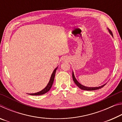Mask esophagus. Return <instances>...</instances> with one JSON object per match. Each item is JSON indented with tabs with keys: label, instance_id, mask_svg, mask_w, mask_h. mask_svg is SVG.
Masks as SVG:
<instances>
[{
	"label": "esophagus",
	"instance_id": "obj_1",
	"mask_svg": "<svg viewBox=\"0 0 122 122\" xmlns=\"http://www.w3.org/2000/svg\"><path fill=\"white\" fill-rule=\"evenodd\" d=\"M65 60H68V58H65Z\"/></svg>",
	"mask_w": 122,
	"mask_h": 122
}]
</instances>
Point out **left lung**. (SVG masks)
Wrapping results in <instances>:
<instances>
[{
	"mask_svg": "<svg viewBox=\"0 0 122 122\" xmlns=\"http://www.w3.org/2000/svg\"><path fill=\"white\" fill-rule=\"evenodd\" d=\"M108 30H109V33H110V34L111 35L113 36V34H112V32H111V30H109V29L108 28ZM72 76H73V81L74 82H75V83L77 85V86H78V88H80L82 90H97V89H101L103 88V86H104L105 85H106V84H103V86H98V87H87V86H84L83 85H82L81 84H80L79 82H78L77 80H76V79L75 77V76H74V73L73 71V74H72Z\"/></svg>",
	"mask_w": 122,
	"mask_h": 122,
	"instance_id": "1",
	"label": "left lung"
}]
</instances>
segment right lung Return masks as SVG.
<instances>
[{"mask_svg": "<svg viewBox=\"0 0 122 122\" xmlns=\"http://www.w3.org/2000/svg\"><path fill=\"white\" fill-rule=\"evenodd\" d=\"M57 68V67H56V68H55L54 70V71L53 72L52 74H51V78H50V80H49V81L48 82V84H47V86L44 89L42 90L41 91H40V92H36V93L30 94V95H41L45 94V93H46V92H48V91L51 89V86H52V85H53L54 80L55 73H56V71Z\"/></svg>", "mask_w": 122, "mask_h": 122, "instance_id": "right-lung-1", "label": "right lung"}]
</instances>
